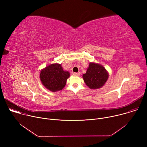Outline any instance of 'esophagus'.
Masks as SVG:
<instances>
[{"label": "esophagus", "mask_w": 147, "mask_h": 147, "mask_svg": "<svg viewBox=\"0 0 147 147\" xmlns=\"http://www.w3.org/2000/svg\"><path fill=\"white\" fill-rule=\"evenodd\" d=\"M73 74L74 76H79L80 75V73H74Z\"/></svg>", "instance_id": "34e87169"}]
</instances>
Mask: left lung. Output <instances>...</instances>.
Returning <instances> with one entry per match:
<instances>
[{"mask_svg": "<svg viewBox=\"0 0 147 147\" xmlns=\"http://www.w3.org/2000/svg\"><path fill=\"white\" fill-rule=\"evenodd\" d=\"M108 73L102 66L90 63L86 74L82 76L86 85L91 89L102 87L108 78Z\"/></svg>", "mask_w": 147, "mask_h": 147, "instance_id": "1", "label": "left lung"}]
</instances>
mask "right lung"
Returning <instances> with one entry per match:
<instances>
[{
  "mask_svg": "<svg viewBox=\"0 0 147 147\" xmlns=\"http://www.w3.org/2000/svg\"><path fill=\"white\" fill-rule=\"evenodd\" d=\"M70 73L63 69L60 64H52L42 70L40 79L43 85L52 92L61 90L66 84Z\"/></svg>",
  "mask_w": 147,
  "mask_h": 147,
  "instance_id": "obj_1",
  "label": "right lung"
}]
</instances>
